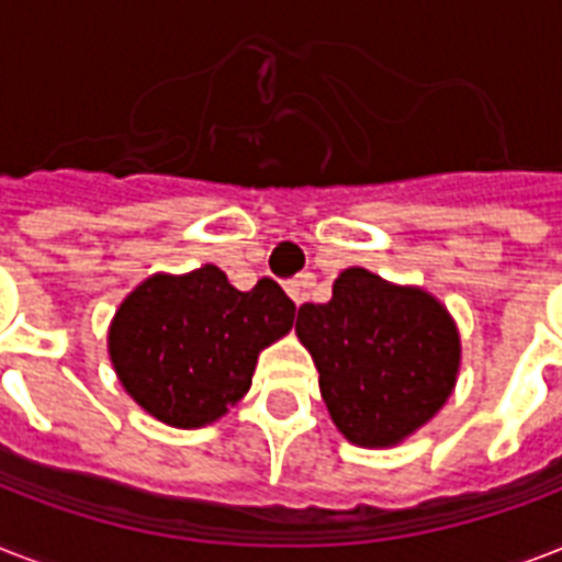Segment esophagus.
I'll list each match as a JSON object with an SVG mask.
<instances>
[{
	"label": "esophagus",
	"instance_id": "obj_1",
	"mask_svg": "<svg viewBox=\"0 0 562 562\" xmlns=\"http://www.w3.org/2000/svg\"><path fill=\"white\" fill-rule=\"evenodd\" d=\"M312 285H315V273H300V277L285 282V291H289V297L300 306V303L308 297V289H312Z\"/></svg>",
	"mask_w": 562,
	"mask_h": 562
}]
</instances>
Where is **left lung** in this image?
Listing matches in <instances>:
<instances>
[{"instance_id": "8db88e82", "label": "left lung", "mask_w": 562, "mask_h": 562, "mask_svg": "<svg viewBox=\"0 0 562 562\" xmlns=\"http://www.w3.org/2000/svg\"><path fill=\"white\" fill-rule=\"evenodd\" d=\"M294 329L315 359L335 426L352 443H400L454 387L461 344L446 308L364 268H347L329 303H303Z\"/></svg>"}]
</instances>
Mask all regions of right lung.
Wrapping results in <instances>:
<instances>
[{
    "label": "right lung",
    "mask_w": 562,
    "mask_h": 562,
    "mask_svg": "<svg viewBox=\"0 0 562 562\" xmlns=\"http://www.w3.org/2000/svg\"><path fill=\"white\" fill-rule=\"evenodd\" d=\"M294 308L268 277L238 291L215 265L157 273L113 317L110 359L148 414L201 428L245 396L259 352L289 333Z\"/></svg>",
    "instance_id": "1"
}]
</instances>
